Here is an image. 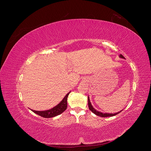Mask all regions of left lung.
<instances>
[{"instance_id": "8db88e82", "label": "left lung", "mask_w": 151, "mask_h": 151, "mask_svg": "<svg viewBox=\"0 0 151 151\" xmlns=\"http://www.w3.org/2000/svg\"><path fill=\"white\" fill-rule=\"evenodd\" d=\"M119 57L122 58H124V57L122 55V54H120L119 55ZM88 107H89V109L92 112H93L94 114H96V115L97 116H101V117H109V116H115L117 114H118L119 112H121L122 111H121L120 112H118L117 113H115V114H107V113H104L103 114V112H99L97 111H96L94 107H93L91 102H90V99H89V97H88Z\"/></svg>"}]
</instances>
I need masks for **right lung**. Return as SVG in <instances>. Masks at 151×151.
Returning <instances> with one entry per match:
<instances>
[{
  "instance_id": "obj_1",
  "label": "right lung",
  "mask_w": 151,
  "mask_h": 151,
  "mask_svg": "<svg viewBox=\"0 0 151 151\" xmlns=\"http://www.w3.org/2000/svg\"><path fill=\"white\" fill-rule=\"evenodd\" d=\"M70 91L69 92L66 96L64 97V99L61 100V101L58 104L57 106L54 107L53 108L47 110V111H37L31 109L32 111H33L36 114L39 115V116H41L42 117L44 118H52L54 117L55 116H57L61 113H63L64 111L67 109L68 106V97L69 94H70Z\"/></svg>"
}]
</instances>
